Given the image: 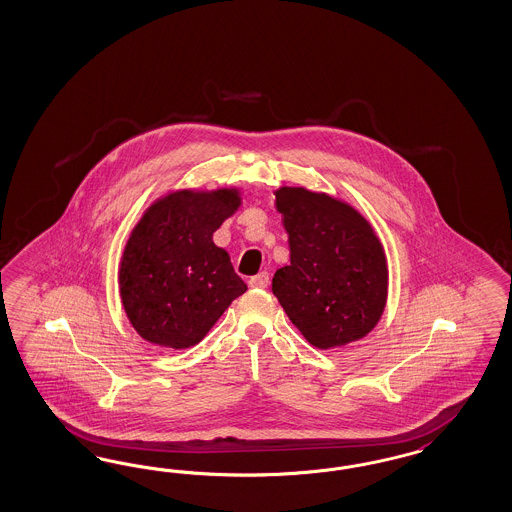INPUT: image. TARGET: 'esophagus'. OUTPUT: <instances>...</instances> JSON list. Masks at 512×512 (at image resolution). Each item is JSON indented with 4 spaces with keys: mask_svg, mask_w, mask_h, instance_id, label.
Returning a JSON list of instances; mask_svg holds the SVG:
<instances>
[{
    "mask_svg": "<svg viewBox=\"0 0 512 512\" xmlns=\"http://www.w3.org/2000/svg\"><path fill=\"white\" fill-rule=\"evenodd\" d=\"M248 284L252 286V288H267L269 286V273H258V275H254V277H250V281Z\"/></svg>",
    "mask_w": 512,
    "mask_h": 512,
    "instance_id": "esophagus-1",
    "label": "esophagus"
}]
</instances>
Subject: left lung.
Listing matches in <instances>:
<instances>
[{"label": "left lung", "mask_w": 512, "mask_h": 512, "mask_svg": "<svg viewBox=\"0 0 512 512\" xmlns=\"http://www.w3.org/2000/svg\"><path fill=\"white\" fill-rule=\"evenodd\" d=\"M290 243L273 294L316 348L345 347L377 326L388 296L384 248L369 222L328 194L282 186L275 192Z\"/></svg>", "instance_id": "8db88e82"}]
</instances>
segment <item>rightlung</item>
<instances>
[{
  "mask_svg": "<svg viewBox=\"0 0 512 512\" xmlns=\"http://www.w3.org/2000/svg\"><path fill=\"white\" fill-rule=\"evenodd\" d=\"M237 190H181L150 205L120 264V297L135 331L158 347H194L247 292L224 248L213 243L237 211Z\"/></svg>",
  "mask_w": 512,
  "mask_h": 512,
  "instance_id": "add662e5",
  "label": "right lung"
}]
</instances>
